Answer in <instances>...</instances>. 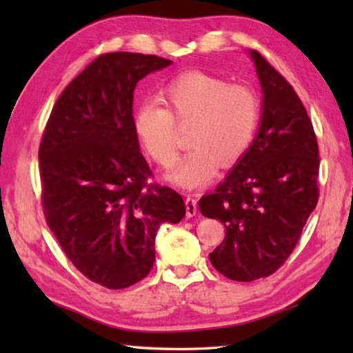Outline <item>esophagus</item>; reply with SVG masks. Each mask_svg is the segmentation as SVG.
Masks as SVG:
<instances>
[{
    "label": "esophagus",
    "instance_id": "34e87169",
    "mask_svg": "<svg viewBox=\"0 0 353 353\" xmlns=\"http://www.w3.org/2000/svg\"><path fill=\"white\" fill-rule=\"evenodd\" d=\"M185 206H186V216L188 219H191V216H194L197 214V200L188 196L185 199Z\"/></svg>",
    "mask_w": 353,
    "mask_h": 353
}]
</instances>
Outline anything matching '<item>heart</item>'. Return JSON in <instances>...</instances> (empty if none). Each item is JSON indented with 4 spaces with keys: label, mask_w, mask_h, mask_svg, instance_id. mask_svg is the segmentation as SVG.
Segmentation results:
<instances>
[{
    "label": "heart",
    "mask_w": 353,
    "mask_h": 353,
    "mask_svg": "<svg viewBox=\"0 0 353 353\" xmlns=\"http://www.w3.org/2000/svg\"><path fill=\"white\" fill-rule=\"evenodd\" d=\"M159 104L145 101L134 110L133 132L150 159L163 168L176 161V124L190 125L192 145L170 181L185 190L211 182L219 165L229 167L249 152L259 123V99L252 88L229 85L200 71L170 80L159 91Z\"/></svg>",
    "instance_id": "obj_1"
}]
</instances>
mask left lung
<instances>
[{"instance_id":"1","label":"left lung","mask_w":353,"mask_h":353,"mask_svg":"<svg viewBox=\"0 0 353 353\" xmlns=\"http://www.w3.org/2000/svg\"><path fill=\"white\" fill-rule=\"evenodd\" d=\"M250 56L264 95L258 134L228 177L199 201L200 212L226 229L209 254L211 264L239 282L273 274L287 261L319 200V145L306 109L258 51Z\"/></svg>"}]
</instances>
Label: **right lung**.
<instances>
[{
	"label": "right lung",
	"instance_id": "right-lung-1",
	"mask_svg": "<svg viewBox=\"0 0 353 353\" xmlns=\"http://www.w3.org/2000/svg\"><path fill=\"white\" fill-rule=\"evenodd\" d=\"M171 61L108 52L65 88L39 145L42 206L57 243L81 274L109 290L139 282L154 264L162 223L181 221L179 194L157 183L133 132V91Z\"/></svg>",
	"mask_w": 353,
	"mask_h": 353
}]
</instances>
